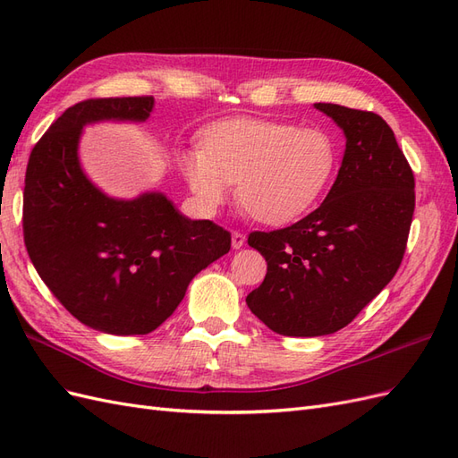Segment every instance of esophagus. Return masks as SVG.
I'll return each instance as SVG.
<instances>
[{
  "label": "esophagus",
  "mask_w": 458,
  "mask_h": 458,
  "mask_svg": "<svg viewBox=\"0 0 458 458\" xmlns=\"http://www.w3.org/2000/svg\"><path fill=\"white\" fill-rule=\"evenodd\" d=\"M244 242H246L244 234H242L241 231H233V234H231V244H233L234 250H239V248H242Z\"/></svg>",
  "instance_id": "34e87169"
}]
</instances>
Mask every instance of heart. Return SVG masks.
<instances>
[{"mask_svg": "<svg viewBox=\"0 0 458 458\" xmlns=\"http://www.w3.org/2000/svg\"><path fill=\"white\" fill-rule=\"evenodd\" d=\"M338 145L318 126L231 118L200 135V148L183 150L179 165L206 212L224 204L233 183L242 210L267 225L296 219L323 197L336 172Z\"/></svg>", "mask_w": 458, "mask_h": 458, "instance_id": "heart-1", "label": "heart"}]
</instances>
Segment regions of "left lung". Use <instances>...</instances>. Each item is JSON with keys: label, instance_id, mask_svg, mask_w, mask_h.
Returning a JSON list of instances; mask_svg holds the SVG:
<instances>
[{"label": "left lung", "instance_id": "1", "mask_svg": "<svg viewBox=\"0 0 458 458\" xmlns=\"http://www.w3.org/2000/svg\"><path fill=\"white\" fill-rule=\"evenodd\" d=\"M315 106L345 133L335 185L296 224L248 234L267 275L246 303L283 336H323L350 325L394 279L414 212V175L386 120L370 110Z\"/></svg>", "mask_w": 458, "mask_h": 458}]
</instances>
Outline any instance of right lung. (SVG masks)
I'll use <instances>...</instances> for the list:
<instances>
[{
    "instance_id": "obj_1",
    "label": "right lung",
    "mask_w": 458,
    "mask_h": 458,
    "mask_svg": "<svg viewBox=\"0 0 458 458\" xmlns=\"http://www.w3.org/2000/svg\"><path fill=\"white\" fill-rule=\"evenodd\" d=\"M155 99L95 97L66 108L34 145L24 179L22 234L41 281L80 323L148 335L192 276L229 252L231 233L179 214L160 192L114 200L78 162L80 131L97 120H145Z\"/></svg>"
}]
</instances>
